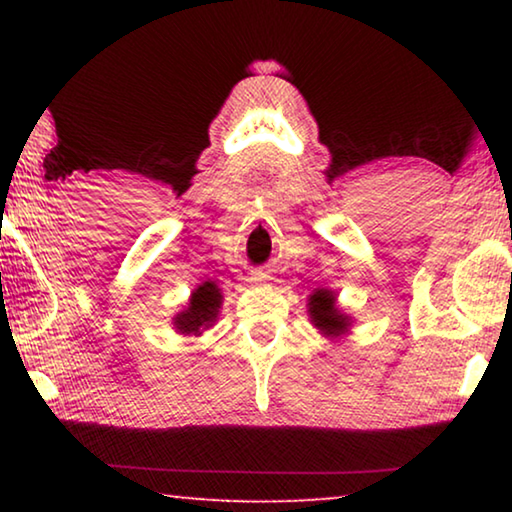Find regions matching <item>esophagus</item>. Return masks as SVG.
<instances>
[{
	"label": "esophagus",
	"instance_id": "1",
	"mask_svg": "<svg viewBox=\"0 0 512 512\" xmlns=\"http://www.w3.org/2000/svg\"><path fill=\"white\" fill-rule=\"evenodd\" d=\"M264 273L262 271H255V273H250V282H264Z\"/></svg>",
	"mask_w": 512,
	"mask_h": 512
}]
</instances>
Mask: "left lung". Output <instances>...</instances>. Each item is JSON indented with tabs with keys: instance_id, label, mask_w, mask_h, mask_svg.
Masks as SVG:
<instances>
[{
	"instance_id": "left-lung-1",
	"label": "left lung",
	"mask_w": 512,
	"mask_h": 512,
	"mask_svg": "<svg viewBox=\"0 0 512 512\" xmlns=\"http://www.w3.org/2000/svg\"><path fill=\"white\" fill-rule=\"evenodd\" d=\"M311 318L320 332L327 336H339L348 329V318L339 314L334 307V296L329 291H316L309 302Z\"/></svg>"
}]
</instances>
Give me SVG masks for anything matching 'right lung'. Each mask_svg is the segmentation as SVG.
Segmentation results:
<instances>
[{
    "instance_id": "obj_1",
    "label": "right lung",
    "mask_w": 512,
    "mask_h": 512,
    "mask_svg": "<svg viewBox=\"0 0 512 512\" xmlns=\"http://www.w3.org/2000/svg\"><path fill=\"white\" fill-rule=\"evenodd\" d=\"M219 305H221V293L216 289V284L212 282L201 284V287L194 291L187 311L176 316V327L183 334L201 332V327H207L216 318Z\"/></svg>"
}]
</instances>
